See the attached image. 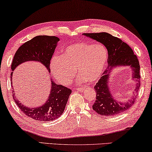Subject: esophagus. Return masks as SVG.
<instances>
[{"mask_svg": "<svg viewBox=\"0 0 152 152\" xmlns=\"http://www.w3.org/2000/svg\"><path fill=\"white\" fill-rule=\"evenodd\" d=\"M85 89V87H81V88H77L76 89L78 90V91H83Z\"/></svg>", "mask_w": 152, "mask_h": 152, "instance_id": "34e87169", "label": "esophagus"}]
</instances>
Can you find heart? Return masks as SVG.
Wrapping results in <instances>:
<instances>
[{"mask_svg": "<svg viewBox=\"0 0 152 152\" xmlns=\"http://www.w3.org/2000/svg\"><path fill=\"white\" fill-rule=\"evenodd\" d=\"M108 54L101 44L76 43L63 50L60 56H54L50 62L53 76L63 85H67L75 76L80 74L79 81L94 82L102 74L108 61Z\"/></svg>", "mask_w": 152, "mask_h": 152, "instance_id": "obj_1", "label": "heart"}]
</instances>
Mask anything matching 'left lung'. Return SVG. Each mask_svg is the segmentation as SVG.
<instances>
[{"label": "left lung", "mask_w": 152, "mask_h": 152, "mask_svg": "<svg viewBox=\"0 0 152 152\" xmlns=\"http://www.w3.org/2000/svg\"><path fill=\"white\" fill-rule=\"evenodd\" d=\"M84 35L96 40L104 45L108 50V67L102 74V76L94 86L96 91V102L92 106L93 109L98 114L104 116H114L124 113L134 104L137 95L132 99L125 103L117 102L113 98L108 88V80L111 70L117 66H129L132 69V78L136 83L135 94L139 92L140 83V65L137 56L132 49L126 43L118 37L107 33H83Z\"/></svg>", "instance_id": "obj_1"}]
</instances>
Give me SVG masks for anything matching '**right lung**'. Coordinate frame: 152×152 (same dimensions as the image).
Here are the masks:
<instances>
[{"mask_svg":"<svg viewBox=\"0 0 152 152\" xmlns=\"http://www.w3.org/2000/svg\"><path fill=\"white\" fill-rule=\"evenodd\" d=\"M58 41L59 39L55 36L39 35L25 42L15 53L11 63V70L13 71L18 65L22 63L35 61L42 63L50 72V61ZM12 74L13 72H11V78ZM11 84H12V81ZM51 85L49 98L42 106L36 108L26 107L20 103L15 98V94H13V99L18 108L26 116L38 121H53L63 114L72 90L63 85H56L53 79H51Z\"/></svg>","mask_w":152,"mask_h":152,"instance_id":"1","label":"right lung"}]
</instances>
